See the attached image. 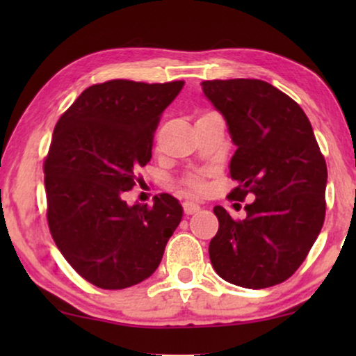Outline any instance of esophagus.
<instances>
[{"label":"esophagus","mask_w":356,"mask_h":356,"mask_svg":"<svg viewBox=\"0 0 356 356\" xmlns=\"http://www.w3.org/2000/svg\"><path fill=\"white\" fill-rule=\"evenodd\" d=\"M199 209L201 207H199V204H196V202H189V201L183 202V211L186 216H193V213H196Z\"/></svg>","instance_id":"1"}]
</instances>
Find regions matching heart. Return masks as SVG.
Returning a JSON list of instances; mask_svg holds the SVG:
<instances>
[{"label": "heart", "mask_w": 356, "mask_h": 356, "mask_svg": "<svg viewBox=\"0 0 356 356\" xmlns=\"http://www.w3.org/2000/svg\"><path fill=\"white\" fill-rule=\"evenodd\" d=\"M209 170H197V172L188 173L186 177L181 179V186L184 193L189 194V196H201V194L206 193L207 189V177Z\"/></svg>", "instance_id": "b5f03b06"}]
</instances>
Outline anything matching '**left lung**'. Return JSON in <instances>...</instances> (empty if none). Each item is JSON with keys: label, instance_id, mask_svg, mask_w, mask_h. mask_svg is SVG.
<instances>
[{"label": "left lung", "instance_id": "obj_1", "mask_svg": "<svg viewBox=\"0 0 356 356\" xmlns=\"http://www.w3.org/2000/svg\"><path fill=\"white\" fill-rule=\"evenodd\" d=\"M225 116L236 152L230 201H245L246 217L213 207L218 232L209 245L213 269L245 289L282 284L303 264L325 218L327 165L303 108L269 82H201Z\"/></svg>", "mask_w": 356, "mask_h": 356}]
</instances>
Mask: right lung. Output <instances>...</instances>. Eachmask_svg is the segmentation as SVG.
I'll return each instance as SVG.
<instances>
[{"instance_id": "1", "label": "right lung", "mask_w": 356, "mask_h": 356, "mask_svg": "<svg viewBox=\"0 0 356 356\" xmlns=\"http://www.w3.org/2000/svg\"><path fill=\"white\" fill-rule=\"evenodd\" d=\"M184 81L94 84L60 116L43 162L51 238L82 279L121 290L150 277L183 217L172 194L129 207L155 129Z\"/></svg>"}]
</instances>
